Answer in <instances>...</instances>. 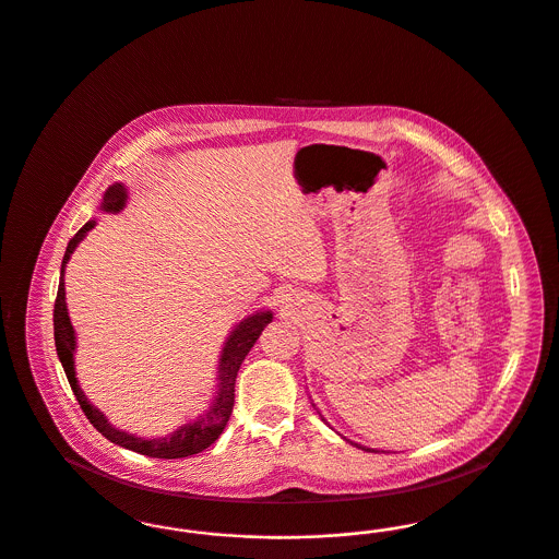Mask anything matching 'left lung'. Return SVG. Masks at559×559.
Listing matches in <instances>:
<instances>
[{"label":"left lung","instance_id":"left-lung-1","mask_svg":"<svg viewBox=\"0 0 559 559\" xmlns=\"http://www.w3.org/2000/svg\"><path fill=\"white\" fill-rule=\"evenodd\" d=\"M352 444H354V442H352ZM354 447H356V449H362V451H367V452H377V451H372V449H367V447H360V444H354Z\"/></svg>","mask_w":559,"mask_h":559}]
</instances>
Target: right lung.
<instances>
[{"label": "right lung", "mask_w": 559, "mask_h": 559, "mask_svg": "<svg viewBox=\"0 0 559 559\" xmlns=\"http://www.w3.org/2000/svg\"><path fill=\"white\" fill-rule=\"evenodd\" d=\"M126 201H128V188L117 182V185L108 187L100 207H103V212H121L126 207ZM94 226H96V219L85 222L78 230V235L69 240L64 258H62V267H60L58 293H56V301H53L56 352H58V358L62 362V369L67 372L71 390L80 402L81 411L85 413L90 424L96 427L107 440H110L112 444H119V447L128 449V451L140 452V454H146V456H157V459H185L190 454L205 451L219 438V433L224 431V427L233 415L237 372H239L245 356L249 354V349L262 335L264 326L267 322H272V312L264 310V312L249 314L247 319L240 320L239 324H235V329L230 331L226 344L222 347V356H219V365H217V392H215L212 406L205 415H201L197 421L185 424L180 429H176L174 433H169L165 438L148 440V438H138V436H132L128 431H121V429L110 426L107 417L96 406L90 404V400L85 399V394H83V390L78 383L75 358H73V354H75V331H73V324H71L69 312H67V301H64V266L71 260V253L75 251V247L80 245L81 240L85 239V235Z\"/></svg>", "instance_id": "1"}]
</instances>
